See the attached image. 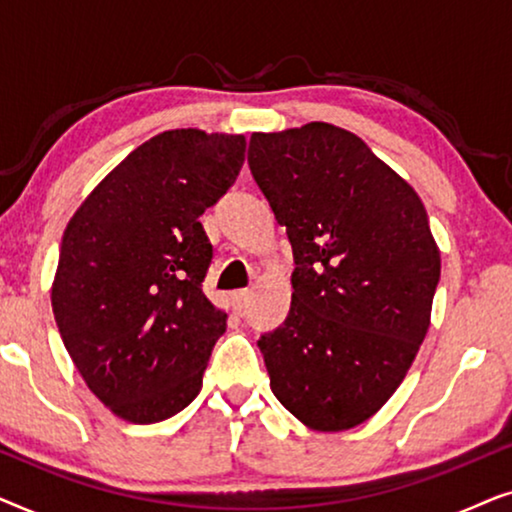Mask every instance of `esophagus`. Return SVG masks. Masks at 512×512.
Masks as SVG:
<instances>
[{
    "mask_svg": "<svg viewBox=\"0 0 512 512\" xmlns=\"http://www.w3.org/2000/svg\"><path fill=\"white\" fill-rule=\"evenodd\" d=\"M249 298H251V291H235L233 293V307H235L237 314L244 312V307H247Z\"/></svg>",
    "mask_w": 512,
    "mask_h": 512,
    "instance_id": "obj_1",
    "label": "esophagus"
}]
</instances>
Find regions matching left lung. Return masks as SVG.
<instances>
[{
    "label": "left lung",
    "instance_id": "8db88e82",
    "mask_svg": "<svg viewBox=\"0 0 512 512\" xmlns=\"http://www.w3.org/2000/svg\"><path fill=\"white\" fill-rule=\"evenodd\" d=\"M249 167L286 228L291 310L258 340L277 401L314 431L375 415L431 324L440 249L408 181L354 132H254Z\"/></svg>",
    "mask_w": 512,
    "mask_h": 512
}]
</instances>
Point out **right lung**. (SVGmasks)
Masks as SVG:
<instances>
[{
    "mask_svg": "<svg viewBox=\"0 0 512 512\" xmlns=\"http://www.w3.org/2000/svg\"><path fill=\"white\" fill-rule=\"evenodd\" d=\"M244 149V135L160 132L67 223L55 321L88 389L125 422H163L200 394L228 319L202 293L212 244L200 216L235 184Z\"/></svg>",
    "mask_w": 512,
    "mask_h": 512,
    "instance_id": "add662e5",
    "label": "right lung"
}]
</instances>
